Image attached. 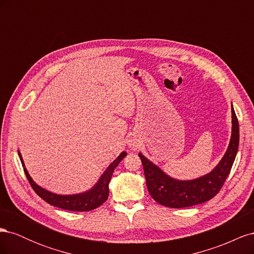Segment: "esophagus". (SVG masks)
Instances as JSON below:
<instances>
[{"label": "esophagus", "instance_id": "1", "mask_svg": "<svg viewBox=\"0 0 254 254\" xmlns=\"http://www.w3.org/2000/svg\"><path fill=\"white\" fill-rule=\"evenodd\" d=\"M128 146L131 150H135L140 146V142L136 139V137H131V139L128 141Z\"/></svg>", "mask_w": 254, "mask_h": 254}]
</instances>
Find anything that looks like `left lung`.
Segmentation results:
<instances>
[{
  "label": "left lung",
  "mask_w": 254,
  "mask_h": 254,
  "mask_svg": "<svg viewBox=\"0 0 254 254\" xmlns=\"http://www.w3.org/2000/svg\"><path fill=\"white\" fill-rule=\"evenodd\" d=\"M231 113V137L224 157L210 173L198 178L190 180L173 178L146 158L142 152H139L144 168L146 186L150 196L158 203L174 209L188 207L210 200L218 193L231 171L240 143V127L232 105Z\"/></svg>",
  "instance_id": "left-lung-1"
}]
</instances>
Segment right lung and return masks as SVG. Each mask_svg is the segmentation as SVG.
<instances>
[{"label": "right lung", "mask_w": 254, "mask_h": 254, "mask_svg": "<svg viewBox=\"0 0 254 254\" xmlns=\"http://www.w3.org/2000/svg\"><path fill=\"white\" fill-rule=\"evenodd\" d=\"M18 155L21 160L23 170L27 177V179L30 183V186L34 189L36 193L39 195L44 201L48 203L60 207V209L67 210V211H77V212H86L94 210L99 205H102L109 196V182L111 180L112 174L114 168L119 165L121 161L127 156L126 151H122L120 156L115 159L110 165L106 168L105 172L99 177L97 182L91 189L81 191L77 194H70V195H61L53 193V191L42 188L39 184H37L30 175L28 174L24 161H23L21 152L18 150Z\"/></svg>", "instance_id": "right-lung-1"}]
</instances>
